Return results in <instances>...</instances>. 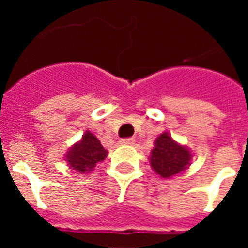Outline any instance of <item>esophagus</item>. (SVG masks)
I'll list each match as a JSON object with an SVG mask.
<instances>
[{"instance_id":"1","label":"esophagus","mask_w":248,"mask_h":248,"mask_svg":"<svg viewBox=\"0 0 248 248\" xmlns=\"http://www.w3.org/2000/svg\"><path fill=\"white\" fill-rule=\"evenodd\" d=\"M135 140L134 138H124V140H121V143H124V145H134Z\"/></svg>"}]
</instances>
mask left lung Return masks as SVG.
Listing matches in <instances>:
<instances>
[{"label":"left lung","instance_id":"left-lung-1","mask_svg":"<svg viewBox=\"0 0 248 248\" xmlns=\"http://www.w3.org/2000/svg\"><path fill=\"white\" fill-rule=\"evenodd\" d=\"M190 153L175 143L171 137L163 133L155 140V146L151 151V167L162 178H170L183 171L190 162Z\"/></svg>","mask_w":248,"mask_h":248}]
</instances>
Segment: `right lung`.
<instances>
[{
  "label": "right lung",
  "mask_w": 248,
  "mask_h": 248,
  "mask_svg": "<svg viewBox=\"0 0 248 248\" xmlns=\"http://www.w3.org/2000/svg\"><path fill=\"white\" fill-rule=\"evenodd\" d=\"M108 151L103 149L97 137L92 133H86L82 137L81 142L69 151L66 161L77 171H93L98 162L103 161Z\"/></svg>",
  "instance_id": "obj_1"
}]
</instances>
